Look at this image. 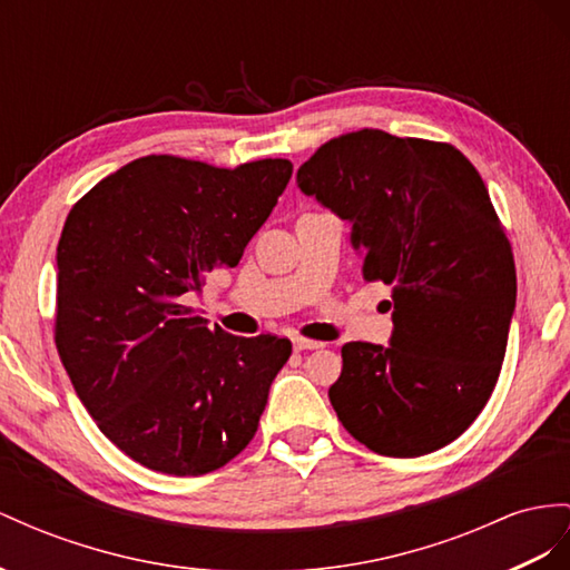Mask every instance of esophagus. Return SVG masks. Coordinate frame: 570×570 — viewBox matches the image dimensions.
<instances>
[{"label":"esophagus","instance_id":"obj_1","mask_svg":"<svg viewBox=\"0 0 570 570\" xmlns=\"http://www.w3.org/2000/svg\"><path fill=\"white\" fill-rule=\"evenodd\" d=\"M323 344L315 342V340H303V337H296L294 340V348L296 352H308V348H320Z\"/></svg>","mask_w":570,"mask_h":570}]
</instances>
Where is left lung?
I'll list each match as a JSON object with an SVG mask.
<instances>
[{"mask_svg": "<svg viewBox=\"0 0 570 570\" xmlns=\"http://www.w3.org/2000/svg\"><path fill=\"white\" fill-rule=\"evenodd\" d=\"M296 183L352 224L363 276L395 305L390 346H342V426L387 458L452 443L499 381L518 294L484 180L455 146L361 129L320 146Z\"/></svg>", "mask_w": 570, "mask_h": 570, "instance_id": "1", "label": "left lung"}]
</instances>
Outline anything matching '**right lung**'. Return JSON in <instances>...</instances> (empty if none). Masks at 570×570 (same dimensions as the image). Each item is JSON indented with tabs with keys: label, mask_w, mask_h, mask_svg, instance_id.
<instances>
[{
	"label": "right lung",
	"mask_w": 570,
	"mask_h": 570,
	"mask_svg": "<svg viewBox=\"0 0 570 570\" xmlns=\"http://www.w3.org/2000/svg\"><path fill=\"white\" fill-rule=\"evenodd\" d=\"M294 166L144 156L71 207L57 245L55 344L79 400L125 455L173 476L253 441L291 342L236 337L183 305L236 267Z\"/></svg>",
	"instance_id": "right-lung-1"
}]
</instances>
